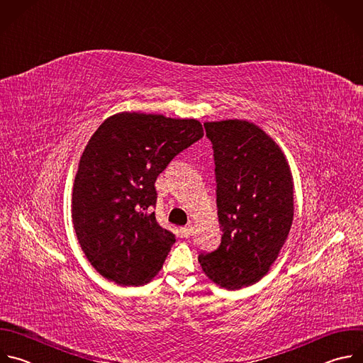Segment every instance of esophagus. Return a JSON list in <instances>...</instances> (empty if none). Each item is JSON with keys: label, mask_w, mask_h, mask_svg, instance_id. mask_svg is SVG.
Segmentation results:
<instances>
[{"label": "esophagus", "mask_w": 363, "mask_h": 363, "mask_svg": "<svg viewBox=\"0 0 363 363\" xmlns=\"http://www.w3.org/2000/svg\"><path fill=\"white\" fill-rule=\"evenodd\" d=\"M191 232H193V226H191V225H187V226H184V228L182 229V233H183V236H184L186 239L191 236Z\"/></svg>", "instance_id": "34e87169"}]
</instances>
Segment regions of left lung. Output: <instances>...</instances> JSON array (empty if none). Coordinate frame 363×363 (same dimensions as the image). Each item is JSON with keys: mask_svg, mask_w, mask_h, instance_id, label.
I'll return each mask as SVG.
<instances>
[{"mask_svg": "<svg viewBox=\"0 0 363 363\" xmlns=\"http://www.w3.org/2000/svg\"><path fill=\"white\" fill-rule=\"evenodd\" d=\"M213 144L217 216L223 232L201 253L204 274L228 291L259 281L276 262L294 222V176L279 144L246 120L206 121Z\"/></svg>", "mask_w": 363, "mask_h": 363, "instance_id": "1", "label": "left lung"}]
</instances>
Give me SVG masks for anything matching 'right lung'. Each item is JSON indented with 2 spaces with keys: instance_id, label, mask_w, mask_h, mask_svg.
<instances>
[{
  "instance_id": "add662e5",
  "label": "right lung",
  "mask_w": 363,
  "mask_h": 363,
  "mask_svg": "<svg viewBox=\"0 0 363 363\" xmlns=\"http://www.w3.org/2000/svg\"><path fill=\"white\" fill-rule=\"evenodd\" d=\"M196 118L121 111L89 140L72 186L71 216L91 266L121 286L152 281L174 243L153 211L156 179L203 137Z\"/></svg>"
}]
</instances>
